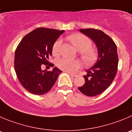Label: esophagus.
I'll list each match as a JSON object with an SVG mask.
<instances>
[{
	"label": "esophagus",
	"instance_id": "34e87169",
	"mask_svg": "<svg viewBox=\"0 0 132 132\" xmlns=\"http://www.w3.org/2000/svg\"><path fill=\"white\" fill-rule=\"evenodd\" d=\"M68 72V74L69 75H71V76H73V77H76V76H78L77 74H75V73H72V72Z\"/></svg>",
	"mask_w": 132,
	"mask_h": 132
}]
</instances>
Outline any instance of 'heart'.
<instances>
[{
    "label": "heart",
    "mask_w": 132,
    "mask_h": 132,
    "mask_svg": "<svg viewBox=\"0 0 132 132\" xmlns=\"http://www.w3.org/2000/svg\"><path fill=\"white\" fill-rule=\"evenodd\" d=\"M68 39L72 43L76 49L80 51V56L84 63L89 65L96 60V53L95 50L91 48L92 42L89 38L80 34H75L69 36ZM61 45V40L60 39L55 41L52 48L54 56H56L59 54ZM56 65L60 69L69 72L78 69L80 66V62L78 60H70L66 58L57 60Z\"/></svg>",
    "instance_id": "obj_1"
}]
</instances>
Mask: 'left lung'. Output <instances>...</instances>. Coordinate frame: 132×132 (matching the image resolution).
Returning a JSON list of instances; mask_svg holds the SVG:
<instances>
[{"label": "left lung", "instance_id": "8db88e82", "mask_svg": "<svg viewBox=\"0 0 132 132\" xmlns=\"http://www.w3.org/2000/svg\"><path fill=\"white\" fill-rule=\"evenodd\" d=\"M81 33L95 43L98 57L92 67L84 76L85 84L78 89L86 96H95L103 93L111 85L117 75L118 54L112 39L102 31L93 28L80 29Z\"/></svg>", "mask_w": 132, "mask_h": 132}]
</instances>
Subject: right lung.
I'll use <instances>...</instances> for the list:
<instances>
[{
  "mask_svg": "<svg viewBox=\"0 0 132 132\" xmlns=\"http://www.w3.org/2000/svg\"><path fill=\"white\" fill-rule=\"evenodd\" d=\"M64 30L38 28L28 34L15 52V71L25 89L34 95L46 93L53 87L62 72L57 67L52 71L42 70V65L54 67L48 61L55 41Z\"/></svg>",
  "mask_w": 132,
  "mask_h": 132,
  "instance_id": "add662e5",
  "label": "right lung"
}]
</instances>
